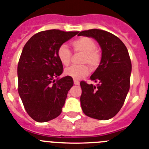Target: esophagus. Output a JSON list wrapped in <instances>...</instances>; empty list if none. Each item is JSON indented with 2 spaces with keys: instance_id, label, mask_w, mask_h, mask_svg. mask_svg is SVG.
Returning <instances> with one entry per match:
<instances>
[{
  "instance_id": "1",
  "label": "esophagus",
  "mask_w": 149,
  "mask_h": 149,
  "mask_svg": "<svg viewBox=\"0 0 149 149\" xmlns=\"http://www.w3.org/2000/svg\"><path fill=\"white\" fill-rule=\"evenodd\" d=\"M74 84L75 85H79V81L77 79H74Z\"/></svg>"
}]
</instances>
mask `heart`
<instances>
[{
  "instance_id": "b5f03b06",
  "label": "heart",
  "mask_w": 149,
  "mask_h": 149,
  "mask_svg": "<svg viewBox=\"0 0 149 149\" xmlns=\"http://www.w3.org/2000/svg\"><path fill=\"white\" fill-rule=\"evenodd\" d=\"M71 45L75 52L83 53L80 60V63L82 64L67 67L65 70V74L74 79H79L87 76L89 73L88 66L85 64H89L91 69H96L101 60V56L98 50L96 49V42L91 38L79 37L71 42ZM57 56L64 66H68L70 64L72 53L65 45L59 46L57 51Z\"/></svg>"
}]
</instances>
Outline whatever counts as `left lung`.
<instances>
[{
	"label": "left lung",
	"instance_id": "8db88e82",
	"mask_svg": "<svg viewBox=\"0 0 149 149\" xmlns=\"http://www.w3.org/2000/svg\"><path fill=\"white\" fill-rule=\"evenodd\" d=\"M79 36L93 37L102 49L100 64L91 76L97 85L80 82L82 111L88 117L108 120L119 112L130 89L132 66L128 51L118 37L106 31L91 29Z\"/></svg>",
	"mask_w": 149,
	"mask_h": 149
}]
</instances>
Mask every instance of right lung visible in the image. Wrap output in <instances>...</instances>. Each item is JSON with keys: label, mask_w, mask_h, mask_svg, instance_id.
Here are the masks:
<instances>
[{"label": "right lung", "mask_w": 149, "mask_h": 149, "mask_svg": "<svg viewBox=\"0 0 149 149\" xmlns=\"http://www.w3.org/2000/svg\"><path fill=\"white\" fill-rule=\"evenodd\" d=\"M78 33L43 31L32 36L23 48L18 63V91L26 112L37 122L49 121L61 113L73 80L68 76L58 78L63 64L57 51Z\"/></svg>", "instance_id": "obj_1"}]
</instances>
